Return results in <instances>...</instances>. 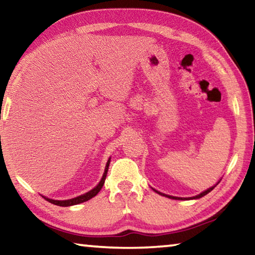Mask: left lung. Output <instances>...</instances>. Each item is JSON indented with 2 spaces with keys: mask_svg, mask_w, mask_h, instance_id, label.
Returning <instances> with one entry per match:
<instances>
[{
  "mask_svg": "<svg viewBox=\"0 0 255 255\" xmlns=\"http://www.w3.org/2000/svg\"><path fill=\"white\" fill-rule=\"evenodd\" d=\"M217 184H218V183H217ZM217 184H216V185H217ZM216 185H214V187H211V188H209V189H207L206 191L201 192L200 195H198V196H196V197H192V198H189V199H198V198H201V197L206 196L207 193H209V192L211 191V190H213V189L216 187ZM155 191H156V190H155ZM156 192H157V193H159V195H161V196H165V197H167V198H172V199H181V200H182V198H178V197H172V196H167V195H164V193H161V192H158V191H156ZM187 199H188V198H187Z\"/></svg>",
  "mask_w": 255,
  "mask_h": 255,
  "instance_id": "1",
  "label": "left lung"
}]
</instances>
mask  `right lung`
<instances>
[{
	"mask_svg": "<svg viewBox=\"0 0 255 255\" xmlns=\"http://www.w3.org/2000/svg\"><path fill=\"white\" fill-rule=\"evenodd\" d=\"M109 164H110V159L108 161L107 165H106V170H105V173H103V176L102 179L100 181V183H99L96 188L92 189L91 191L86 192L84 193V195L82 196H79L76 198H73V199H70V200H53V199H48V198H45V199L47 201L51 202V204L54 205H57V206H62V207H68V206H73V205H77V204H82V202L84 201H88L91 199V198H93L94 196H97L99 191H100L101 188L103 187V184H105V180H106V176H107V172H108V169H109Z\"/></svg>",
	"mask_w": 255,
	"mask_h": 255,
	"instance_id": "1",
	"label": "right lung"
}]
</instances>
